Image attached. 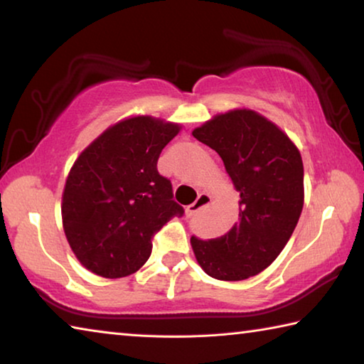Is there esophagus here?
Wrapping results in <instances>:
<instances>
[{
	"label": "esophagus",
	"mask_w": 364,
	"mask_h": 364,
	"mask_svg": "<svg viewBox=\"0 0 364 364\" xmlns=\"http://www.w3.org/2000/svg\"><path fill=\"white\" fill-rule=\"evenodd\" d=\"M212 202V197L208 196L207 193H200L199 196H197V199H196V202L194 204H191V205H188L186 207V217H194V215L199 212V210H202V208L204 207H207L208 204H210Z\"/></svg>",
	"instance_id": "34e87169"
}]
</instances>
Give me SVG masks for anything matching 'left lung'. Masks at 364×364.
Masks as SVG:
<instances>
[{
  "instance_id": "8db88e82",
  "label": "left lung",
  "mask_w": 364,
  "mask_h": 364,
  "mask_svg": "<svg viewBox=\"0 0 364 364\" xmlns=\"http://www.w3.org/2000/svg\"><path fill=\"white\" fill-rule=\"evenodd\" d=\"M193 136L218 152L239 194V221L225 236L191 237L196 260L215 279H247L276 260L297 226L301 156L278 125L250 109L215 115Z\"/></svg>"
}]
</instances>
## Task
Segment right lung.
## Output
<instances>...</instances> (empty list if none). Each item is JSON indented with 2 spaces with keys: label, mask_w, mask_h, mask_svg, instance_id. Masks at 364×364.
<instances>
[{
  "label": "right lung",
  "mask_w": 364,
  "mask_h": 364,
  "mask_svg": "<svg viewBox=\"0 0 364 364\" xmlns=\"http://www.w3.org/2000/svg\"><path fill=\"white\" fill-rule=\"evenodd\" d=\"M178 123L151 115L117 122L80 154L65 180L63 226L78 262L115 279L147 262L152 237L183 207L157 171L160 152L180 133Z\"/></svg>",
  "instance_id": "add662e5"
}]
</instances>
